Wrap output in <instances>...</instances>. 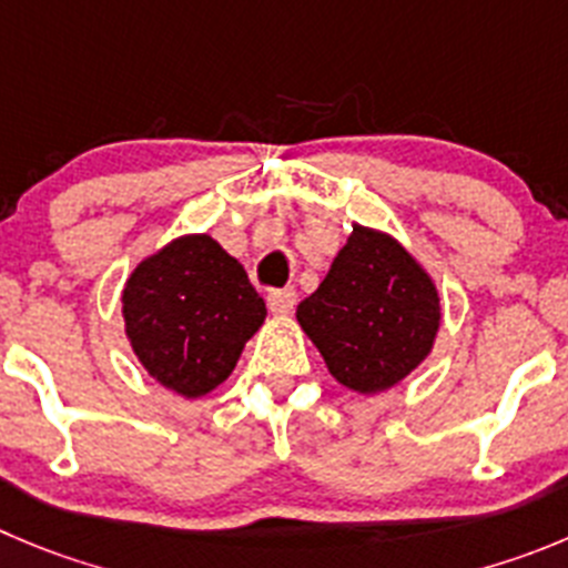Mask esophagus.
Segmentation results:
<instances>
[{
	"label": "esophagus",
	"instance_id": "34e87169",
	"mask_svg": "<svg viewBox=\"0 0 568 568\" xmlns=\"http://www.w3.org/2000/svg\"><path fill=\"white\" fill-rule=\"evenodd\" d=\"M266 302H268V311H272L274 316H285L294 311L296 291L294 288H277L266 296Z\"/></svg>",
	"mask_w": 568,
	"mask_h": 568
}]
</instances>
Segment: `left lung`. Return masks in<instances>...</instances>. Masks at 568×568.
Returning a JSON list of instances; mask_svg holds the SVG:
<instances>
[{"instance_id":"obj_1","label":"left lung","mask_w":568,"mask_h":568,"mask_svg":"<svg viewBox=\"0 0 568 568\" xmlns=\"http://www.w3.org/2000/svg\"><path fill=\"white\" fill-rule=\"evenodd\" d=\"M439 291L415 254L389 232L353 224L320 288L296 305V322L333 378L378 395L415 373L434 349Z\"/></svg>"}]
</instances>
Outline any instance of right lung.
Returning a JSON list of instances; mask_svg holds the SVG:
<instances>
[{
  "label": "right lung",
  "mask_w": 568,
  "mask_h": 568,
  "mask_svg": "<svg viewBox=\"0 0 568 568\" xmlns=\"http://www.w3.org/2000/svg\"><path fill=\"white\" fill-rule=\"evenodd\" d=\"M125 336L156 384L204 397L266 320L243 266L210 235H182L136 263L123 288Z\"/></svg>",
  "instance_id": "obj_1"
}]
</instances>
